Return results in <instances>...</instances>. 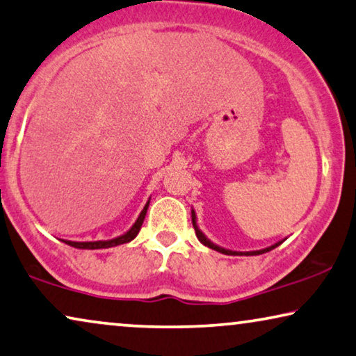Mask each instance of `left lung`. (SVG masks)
<instances>
[{"label": "left lung", "mask_w": 356, "mask_h": 356, "mask_svg": "<svg viewBox=\"0 0 356 356\" xmlns=\"http://www.w3.org/2000/svg\"><path fill=\"white\" fill-rule=\"evenodd\" d=\"M191 218H193V226H194V229H195V236H197V239L202 242L204 245H207V247H210V249H213V250H216V252H221V254H225V255H260V254H265V252H270V250H273L275 249V247H277L280 244H282V242H284V239L282 241H280V242H276V244H273V245H270V247H266V249H260V250H252V252H238V250H229V249H225V247H220V245H216V244H213L212 241H210L207 236H205L202 231L199 229V226H197V216H195V212H194V209H191Z\"/></svg>", "instance_id": "8db88e82"}]
</instances>
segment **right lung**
<instances>
[{
  "label": "right lung",
  "instance_id": "1",
  "mask_svg": "<svg viewBox=\"0 0 356 356\" xmlns=\"http://www.w3.org/2000/svg\"><path fill=\"white\" fill-rule=\"evenodd\" d=\"M149 202H151V199L147 200L146 205H144V209L141 210L140 216H138L135 223L130 229L127 231V233H123L120 236H117L114 239H109V241H85V242H76V241H65L63 239V242L65 244H69L72 247H75V249H90V250H95V249H109V247H115V245H120V244H125V242H130L133 241L140 233L141 229V225L144 221V216H146L147 212V207H149Z\"/></svg>",
  "mask_w": 356,
  "mask_h": 356
}]
</instances>
